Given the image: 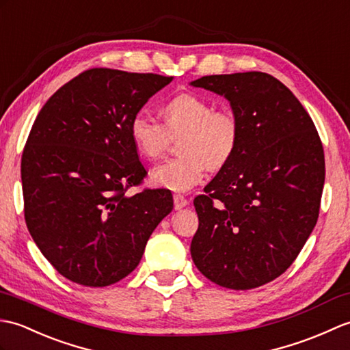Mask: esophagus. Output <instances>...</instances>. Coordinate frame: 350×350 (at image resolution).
I'll return each instance as SVG.
<instances>
[{
    "label": "esophagus",
    "mask_w": 350,
    "mask_h": 350,
    "mask_svg": "<svg viewBox=\"0 0 350 350\" xmlns=\"http://www.w3.org/2000/svg\"><path fill=\"white\" fill-rule=\"evenodd\" d=\"M189 205V199L184 198L183 195H174V206L175 209H181Z\"/></svg>",
    "instance_id": "1"
}]
</instances>
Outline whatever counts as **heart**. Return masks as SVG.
<instances>
[{"instance_id": "1", "label": "heart", "mask_w": 350, "mask_h": 350, "mask_svg": "<svg viewBox=\"0 0 350 350\" xmlns=\"http://www.w3.org/2000/svg\"><path fill=\"white\" fill-rule=\"evenodd\" d=\"M163 122L146 111H137L129 122V135L136 151L145 159H157L170 136H179L178 157L155 166L151 180L170 191H189L204 178L206 166H226L241 137V122L230 109H214L209 100L181 92L163 105Z\"/></svg>"}]
</instances>
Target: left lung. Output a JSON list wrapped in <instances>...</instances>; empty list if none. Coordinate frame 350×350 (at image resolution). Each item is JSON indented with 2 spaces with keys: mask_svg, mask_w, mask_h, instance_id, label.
<instances>
[{
  "mask_svg": "<svg viewBox=\"0 0 350 350\" xmlns=\"http://www.w3.org/2000/svg\"><path fill=\"white\" fill-rule=\"evenodd\" d=\"M191 85L226 97L241 122L234 157L195 198L191 258L213 283L253 289L282 275L316 226L323 146L299 100L274 76L213 75Z\"/></svg>",
  "mask_w": 350,
  "mask_h": 350,
  "instance_id": "obj_1",
  "label": "left lung"
}]
</instances>
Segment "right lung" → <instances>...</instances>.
<instances>
[{
    "mask_svg": "<svg viewBox=\"0 0 350 350\" xmlns=\"http://www.w3.org/2000/svg\"><path fill=\"white\" fill-rule=\"evenodd\" d=\"M172 79L85 70L38 112L21 163L23 213L37 247L70 282L122 280L172 211L169 190L129 191L146 176L129 122Z\"/></svg>",
    "mask_w": 350,
    "mask_h": 350,
    "instance_id": "add662e5",
    "label": "right lung"
}]
</instances>
